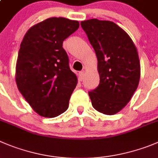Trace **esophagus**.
Returning <instances> with one entry per match:
<instances>
[{
	"instance_id": "34e87169",
	"label": "esophagus",
	"mask_w": 158,
	"mask_h": 158,
	"mask_svg": "<svg viewBox=\"0 0 158 158\" xmlns=\"http://www.w3.org/2000/svg\"><path fill=\"white\" fill-rule=\"evenodd\" d=\"M78 77H79V81H82L84 77V72H79V74H78Z\"/></svg>"
}]
</instances>
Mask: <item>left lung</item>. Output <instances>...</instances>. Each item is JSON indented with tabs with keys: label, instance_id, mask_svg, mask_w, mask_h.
<instances>
[{
	"label": "left lung",
	"instance_id": "8db88e82",
	"mask_svg": "<svg viewBox=\"0 0 158 158\" xmlns=\"http://www.w3.org/2000/svg\"><path fill=\"white\" fill-rule=\"evenodd\" d=\"M81 26L95 51L100 83L89 91L92 105L104 114L120 111L132 98L140 78V64L130 36L117 24L93 19Z\"/></svg>",
	"mask_w": 158,
	"mask_h": 158
}]
</instances>
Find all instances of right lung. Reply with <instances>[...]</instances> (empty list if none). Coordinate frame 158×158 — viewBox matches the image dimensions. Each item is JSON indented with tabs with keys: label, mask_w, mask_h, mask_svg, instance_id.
Masks as SVG:
<instances>
[{
	"label": "right lung",
	"mask_w": 158,
	"mask_h": 158,
	"mask_svg": "<svg viewBox=\"0 0 158 158\" xmlns=\"http://www.w3.org/2000/svg\"><path fill=\"white\" fill-rule=\"evenodd\" d=\"M79 27L78 21L50 18L32 26L22 41L16 83L29 105L43 117H57L69 107L77 77L69 68L62 44Z\"/></svg>",
	"instance_id": "add662e5"
}]
</instances>
